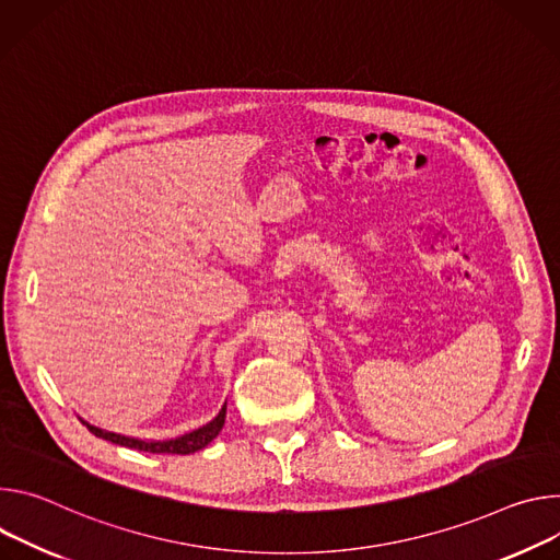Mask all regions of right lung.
<instances>
[{
  "label": "right lung",
  "mask_w": 560,
  "mask_h": 560,
  "mask_svg": "<svg viewBox=\"0 0 560 560\" xmlns=\"http://www.w3.org/2000/svg\"><path fill=\"white\" fill-rule=\"evenodd\" d=\"M224 418H226V402L222 405L220 413L205 427L184 433V436L168 439V441H142V439H133V436H121V433L100 429L86 420H82V422L89 427L91 433H95L97 439L121 445V447H129V450H140V452H149V454H194V452L205 450L218 436L224 427Z\"/></svg>",
  "instance_id": "add662e5"
}]
</instances>
